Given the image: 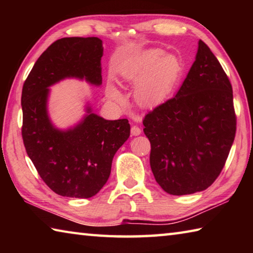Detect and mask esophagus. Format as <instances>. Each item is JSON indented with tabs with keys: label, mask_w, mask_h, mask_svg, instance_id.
<instances>
[{
	"label": "esophagus",
	"mask_w": 253,
	"mask_h": 253,
	"mask_svg": "<svg viewBox=\"0 0 253 253\" xmlns=\"http://www.w3.org/2000/svg\"><path fill=\"white\" fill-rule=\"evenodd\" d=\"M130 132H131V135H132V136H138V135L142 134V129H140V128H139L138 126L134 125V126L131 127Z\"/></svg>",
	"instance_id": "34e87169"
}]
</instances>
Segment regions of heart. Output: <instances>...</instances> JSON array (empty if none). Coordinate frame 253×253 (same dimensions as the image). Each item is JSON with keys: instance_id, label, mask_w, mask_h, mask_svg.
<instances>
[{"instance_id": "heart-1", "label": "heart", "mask_w": 253, "mask_h": 253, "mask_svg": "<svg viewBox=\"0 0 253 253\" xmlns=\"http://www.w3.org/2000/svg\"><path fill=\"white\" fill-rule=\"evenodd\" d=\"M124 83L136 84L135 96L139 104L154 106L172 91L179 75V63L173 55H163L160 49L138 51L128 57L119 68ZM107 95L122 101L123 95L114 84L107 85Z\"/></svg>"}]
</instances>
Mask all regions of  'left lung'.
Returning <instances> with one entry per match:
<instances>
[{
  "label": "left lung",
  "mask_w": 253,
  "mask_h": 253,
  "mask_svg": "<svg viewBox=\"0 0 253 253\" xmlns=\"http://www.w3.org/2000/svg\"><path fill=\"white\" fill-rule=\"evenodd\" d=\"M143 124L152 172L166 193L192 194L212 185L233 144L237 116L228 76L202 40L176 95Z\"/></svg>",
  "instance_id": "1"
}]
</instances>
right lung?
I'll list each match as a JSON object with an SVG mask.
<instances>
[{
    "label": "right lung",
    "instance_id": "1",
    "mask_svg": "<svg viewBox=\"0 0 253 253\" xmlns=\"http://www.w3.org/2000/svg\"><path fill=\"white\" fill-rule=\"evenodd\" d=\"M102 41L99 38H62L42 53L22 88V138L40 177L54 193L67 198L96 195L108 179L114 155L130 134L127 119L106 121L88 108L72 129L59 130L46 113L51 84L76 77L101 84Z\"/></svg>",
    "mask_w": 253,
    "mask_h": 253
}]
</instances>
